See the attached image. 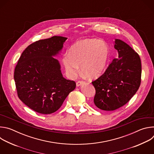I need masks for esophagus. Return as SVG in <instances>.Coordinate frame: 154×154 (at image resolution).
<instances>
[{
    "instance_id": "34e87169",
    "label": "esophagus",
    "mask_w": 154,
    "mask_h": 154,
    "mask_svg": "<svg viewBox=\"0 0 154 154\" xmlns=\"http://www.w3.org/2000/svg\"><path fill=\"white\" fill-rule=\"evenodd\" d=\"M82 83H83V81H78V82H77V83H76V85H77V86H80Z\"/></svg>"
}]
</instances>
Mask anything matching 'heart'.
I'll return each mask as SVG.
<instances>
[{"label": "heart", "mask_w": 154, "mask_h": 154, "mask_svg": "<svg viewBox=\"0 0 154 154\" xmlns=\"http://www.w3.org/2000/svg\"><path fill=\"white\" fill-rule=\"evenodd\" d=\"M108 54V48L104 41L86 39L74 44L69 50L68 55L63 57L62 62L69 77H75L80 66L84 75L93 79L103 70Z\"/></svg>", "instance_id": "heart-1"}]
</instances>
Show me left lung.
<instances>
[{
  "instance_id": "left-lung-1",
  "label": "left lung",
  "mask_w": 154,
  "mask_h": 154,
  "mask_svg": "<svg viewBox=\"0 0 154 154\" xmlns=\"http://www.w3.org/2000/svg\"><path fill=\"white\" fill-rule=\"evenodd\" d=\"M114 47L118 52V58L113 59L105 72L92 82L96 90L94 103L105 111H113L126 104L141 83L139 55L121 39H115Z\"/></svg>"
}]
</instances>
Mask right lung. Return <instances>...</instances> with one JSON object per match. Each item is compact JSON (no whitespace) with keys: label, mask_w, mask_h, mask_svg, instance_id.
<instances>
[{"label":"right lung","mask_w":154,"mask_h":154,"mask_svg":"<svg viewBox=\"0 0 154 154\" xmlns=\"http://www.w3.org/2000/svg\"><path fill=\"white\" fill-rule=\"evenodd\" d=\"M66 39L54 36L34 42L21 54L16 66L14 79L17 96L39 113L57 111L75 88V82L63 77L60 64L53 57L61 51Z\"/></svg>","instance_id":"right-lung-1"}]
</instances>
